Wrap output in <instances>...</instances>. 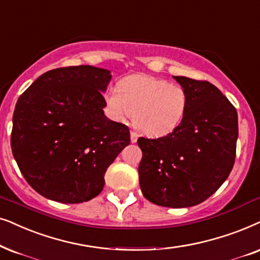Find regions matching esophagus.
<instances>
[{"label": "esophagus", "mask_w": 260, "mask_h": 260, "mask_svg": "<svg viewBox=\"0 0 260 260\" xmlns=\"http://www.w3.org/2000/svg\"><path fill=\"white\" fill-rule=\"evenodd\" d=\"M130 138H131V142L136 143V142H137V138H138V135H137L136 133H135V131H131Z\"/></svg>", "instance_id": "1"}]
</instances>
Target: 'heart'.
Returning a JSON list of instances; mask_svg holds the SVG:
<instances>
[{"instance_id": "heart-1", "label": "heart", "mask_w": 260, "mask_h": 260, "mask_svg": "<svg viewBox=\"0 0 260 260\" xmlns=\"http://www.w3.org/2000/svg\"><path fill=\"white\" fill-rule=\"evenodd\" d=\"M106 105L114 119H129L148 136L173 133L183 122L188 105L184 87L146 74H134L105 94Z\"/></svg>"}]
</instances>
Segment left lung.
<instances>
[{"label":"left lung","instance_id":"8db88e82","mask_svg":"<svg viewBox=\"0 0 260 260\" xmlns=\"http://www.w3.org/2000/svg\"><path fill=\"white\" fill-rule=\"evenodd\" d=\"M188 96L183 122L159 138L140 137V186L151 203L193 207L218 190L234 166L238 113L208 81L173 76Z\"/></svg>","mask_w":260,"mask_h":260}]
</instances>
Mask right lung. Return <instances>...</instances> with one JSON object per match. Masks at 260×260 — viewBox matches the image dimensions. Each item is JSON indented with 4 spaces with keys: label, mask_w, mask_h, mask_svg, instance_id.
<instances>
[{
    "label": "right lung",
    "mask_w": 260,
    "mask_h": 260,
    "mask_svg": "<svg viewBox=\"0 0 260 260\" xmlns=\"http://www.w3.org/2000/svg\"><path fill=\"white\" fill-rule=\"evenodd\" d=\"M111 72L57 68L23 92L13 114L11 146L25 179L42 196L66 204L96 197L107 168L130 143L125 124L104 114Z\"/></svg>",
    "instance_id": "1"
}]
</instances>
